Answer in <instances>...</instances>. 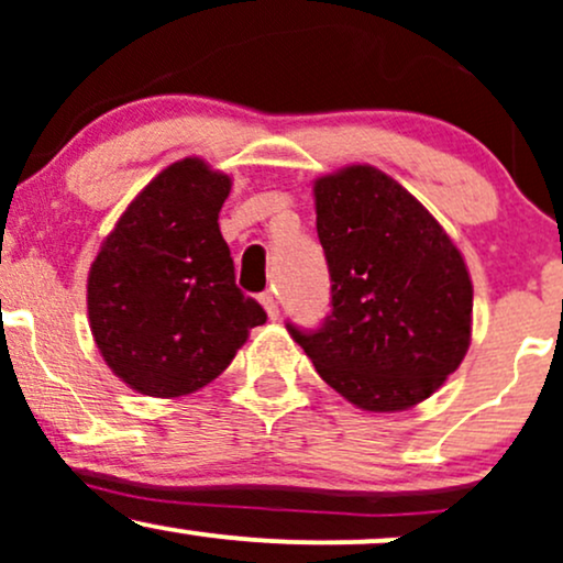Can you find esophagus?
Wrapping results in <instances>:
<instances>
[{
    "mask_svg": "<svg viewBox=\"0 0 563 563\" xmlns=\"http://www.w3.org/2000/svg\"><path fill=\"white\" fill-rule=\"evenodd\" d=\"M260 301H262V307H264V309H267V314H269V318H273V320H277V318H280V307H277L275 296H273V294H269V290H264V294L260 296Z\"/></svg>",
    "mask_w": 563,
    "mask_h": 563,
    "instance_id": "obj_1",
    "label": "esophagus"
}]
</instances>
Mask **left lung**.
<instances>
[{
	"instance_id": "8db88e82",
	"label": "left lung",
	"mask_w": 563,
	"mask_h": 563,
	"mask_svg": "<svg viewBox=\"0 0 563 563\" xmlns=\"http://www.w3.org/2000/svg\"><path fill=\"white\" fill-rule=\"evenodd\" d=\"M331 314L288 331L320 378L373 412L431 397L468 352L474 288L461 251L402 185L373 166L314 183Z\"/></svg>"
}]
</instances>
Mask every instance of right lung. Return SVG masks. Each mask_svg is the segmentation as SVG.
Returning <instances> with one entry per match:
<instances>
[{"instance_id": "obj_1", "label": "right lung", "mask_w": 563, "mask_h": 563, "mask_svg": "<svg viewBox=\"0 0 563 563\" xmlns=\"http://www.w3.org/2000/svg\"><path fill=\"white\" fill-rule=\"evenodd\" d=\"M228 196V174L177 161L129 203L89 269L95 344L134 391L183 397L211 384L267 322L235 286L217 222Z\"/></svg>"}]
</instances>
